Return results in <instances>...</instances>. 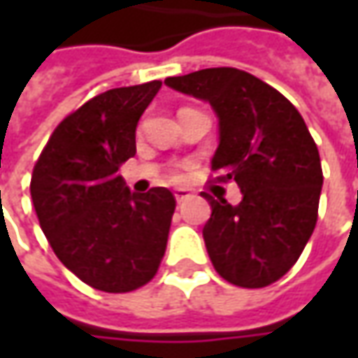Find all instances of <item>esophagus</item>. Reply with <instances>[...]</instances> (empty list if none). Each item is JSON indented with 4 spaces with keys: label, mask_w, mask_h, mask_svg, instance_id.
Returning <instances> with one entry per match:
<instances>
[{
    "label": "esophagus",
    "mask_w": 358,
    "mask_h": 358,
    "mask_svg": "<svg viewBox=\"0 0 358 358\" xmlns=\"http://www.w3.org/2000/svg\"><path fill=\"white\" fill-rule=\"evenodd\" d=\"M175 199H177V203H183V201H187L189 197H191V191L189 189H175Z\"/></svg>",
    "instance_id": "esophagus-1"
}]
</instances>
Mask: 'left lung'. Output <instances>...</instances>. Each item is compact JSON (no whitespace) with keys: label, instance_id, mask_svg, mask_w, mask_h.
Returning a JSON list of instances; mask_svg holds the SVG:
<instances>
[{"label":"left lung","instance_id":"left-lung-1","mask_svg":"<svg viewBox=\"0 0 358 358\" xmlns=\"http://www.w3.org/2000/svg\"><path fill=\"white\" fill-rule=\"evenodd\" d=\"M165 85L211 105L219 121L211 169L243 195L239 205L203 195L211 205L203 239L215 271L247 289L281 279L313 235L323 187L319 149L301 113L235 67L167 77Z\"/></svg>","mask_w":358,"mask_h":358}]
</instances>
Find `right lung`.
Returning <instances> with one entry per match:
<instances>
[{
  "label": "right lung",
  "instance_id": "add662e5",
  "mask_svg": "<svg viewBox=\"0 0 358 358\" xmlns=\"http://www.w3.org/2000/svg\"><path fill=\"white\" fill-rule=\"evenodd\" d=\"M161 81L109 90L65 117L31 175V199L57 259L90 287L127 293L157 273L175 197L165 187L133 193L119 175Z\"/></svg>",
  "mask_w": 358,
  "mask_h": 358
}]
</instances>
